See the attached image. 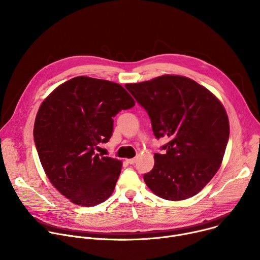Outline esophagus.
Listing matches in <instances>:
<instances>
[{"label": "esophagus", "instance_id": "1", "mask_svg": "<svg viewBox=\"0 0 260 260\" xmlns=\"http://www.w3.org/2000/svg\"><path fill=\"white\" fill-rule=\"evenodd\" d=\"M126 162L129 164V165H134L136 162V159L135 158H129V159H126Z\"/></svg>", "mask_w": 260, "mask_h": 260}]
</instances>
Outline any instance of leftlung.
I'll use <instances>...</instances> for the list:
<instances>
[{
  "instance_id": "8db88e82",
  "label": "left lung",
  "mask_w": 260,
  "mask_h": 260,
  "mask_svg": "<svg viewBox=\"0 0 260 260\" xmlns=\"http://www.w3.org/2000/svg\"><path fill=\"white\" fill-rule=\"evenodd\" d=\"M125 87L147 111L154 136L170 139L144 175L147 186L168 201L198 194L224 156L230 138L224 107L206 87L183 76L164 75Z\"/></svg>"
}]
</instances>
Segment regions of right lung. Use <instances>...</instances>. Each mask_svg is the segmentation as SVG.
I'll return each instance as SVG.
<instances>
[{"mask_svg":"<svg viewBox=\"0 0 260 260\" xmlns=\"http://www.w3.org/2000/svg\"><path fill=\"white\" fill-rule=\"evenodd\" d=\"M135 106L118 83L79 76L56 87L41 104L34 141L53 186L73 204L93 207L113 193L121 161L95 153L113 133V117Z\"/></svg>","mask_w":260,"mask_h":260,"instance_id":"obj_1","label":"right lung"}]
</instances>
